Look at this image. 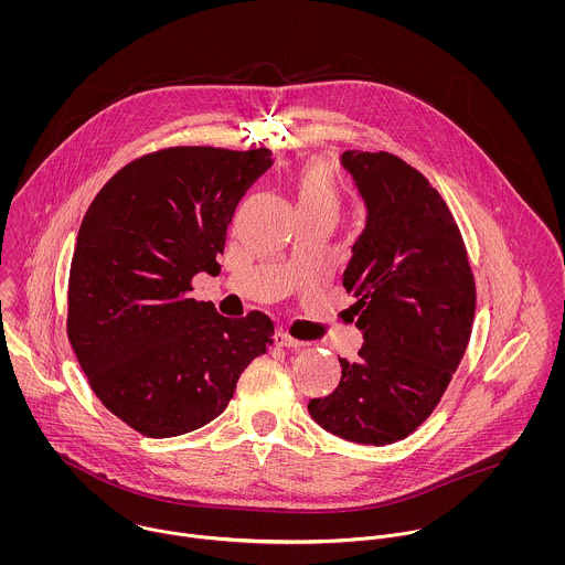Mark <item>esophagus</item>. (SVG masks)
I'll use <instances>...</instances> for the list:
<instances>
[{"mask_svg":"<svg viewBox=\"0 0 565 565\" xmlns=\"http://www.w3.org/2000/svg\"><path fill=\"white\" fill-rule=\"evenodd\" d=\"M274 339H276V345H282V348H305V345H307V341L294 339V337H289V334L282 332V330H278V332L274 334Z\"/></svg>","mask_w":565,"mask_h":565,"instance_id":"esophagus-1","label":"esophagus"}]
</instances>
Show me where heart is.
<instances>
[{
  "mask_svg": "<svg viewBox=\"0 0 565 565\" xmlns=\"http://www.w3.org/2000/svg\"><path fill=\"white\" fill-rule=\"evenodd\" d=\"M298 202H337V193L326 169L316 167L302 175L300 189H298Z\"/></svg>",
  "mask_w": 565,
  "mask_h": 565,
  "instance_id": "1",
  "label": "heart"
}]
</instances>
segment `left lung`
Listing matches in <instances>:
<instances>
[{
    "label": "left lung",
    "mask_w": 565,
    "mask_h": 565,
    "mask_svg": "<svg viewBox=\"0 0 565 565\" xmlns=\"http://www.w3.org/2000/svg\"><path fill=\"white\" fill-rule=\"evenodd\" d=\"M365 204L343 287L363 334L337 390L309 403L323 430L385 446L411 435L439 403L470 341L477 291L468 252L441 195L387 152H343Z\"/></svg>",
    "instance_id": "1"
}]
</instances>
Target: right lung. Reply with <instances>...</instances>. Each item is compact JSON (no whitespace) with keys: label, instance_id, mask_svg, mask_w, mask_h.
<instances>
[{"label":"right lung","instance_id":"add662e5","mask_svg":"<svg viewBox=\"0 0 565 565\" xmlns=\"http://www.w3.org/2000/svg\"><path fill=\"white\" fill-rule=\"evenodd\" d=\"M269 150L169 148L119 169L82 220L70 274L67 334L95 396L162 439L215 419L274 323L231 320L189 298L217 274L226 228Z\"/></svg>","mask_w":565,"mask_h":565}]
</instances>
